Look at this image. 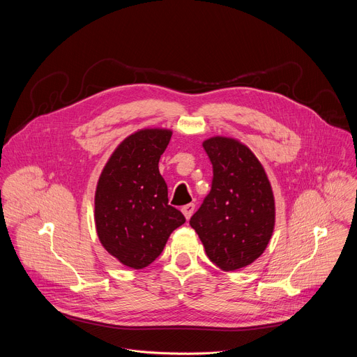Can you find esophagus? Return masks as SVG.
I'll return each instance as SVG.
<instances>
[{"instance_id":"obj_1","label":"esophagus","mask_w":357,"mask_h":357,"mask_svg":"<svg viewBox=\"0 0 357 357\" xmlns=\"http://www.w3.org/2000/svg\"><path fill=\"white\" fill-rule=\"evenodd\" d=\"M193 212H195V205H193V203H189V205H186V206L182 208V213H183V216L186 218V220L190 219V216L193 215Z\"/></svg>"}]
</instances>
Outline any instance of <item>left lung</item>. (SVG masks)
<instances>
[{
    "instance_id": "obj_1",
    "label": "left lung",
    "mask_w": 357,
    "mask_h": 357,
    "mask_svg": "<svg viewBox=\"0 0 357 357\" xmlns=\"http://www.w3.org/2000/svg\"><path fill=\"white\" fill-rule=\"evenodd\" d=\"M202 145L213 165V181L189 225L211 261L234 271L256 261L270 243L275 225L271 183L261 162L238 139L218 135Z\"/></svg>"
}]
</instances>
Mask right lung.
Here are the masks:
<instances>
[{
	"label": "right lung",
	"instance_id": "right-lung-1",
	"mask_svg": "<svg viewBox=\"0 0 357 357\" xmlns=\"http://www.w3.org/2000/svg\"><path fill=\"white\" fill-rule=\"evenodd\" d=\"M172 131L144 128L114 149L97 182L94 223L98 240L123 266L141 270L162 252L185 216L168 205L158 162Z\"/></svg>",
	"mask_w": 357,
	"mask_h": 357
}]
</instances>
